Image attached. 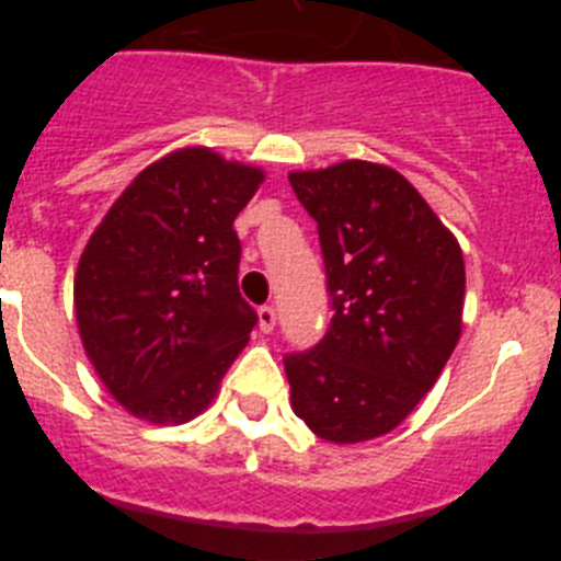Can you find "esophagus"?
Here are the masks:
<instances>
[{"label": "esophagus", "instance_id": "34e87169", "mask_svg": "<svg viewBox=\"0 0 561 561\" xmlns=\"http://www.w3.org/2000/svg\"><path fill=\"white\" fill-rule=\"evenodd\" d=\"M275 320L277 314L272 306H261V309H257V329L264 331V334H270V331L275 329Z\"/></svg>", "mask_w": 561, "mask_h": 561}]
</instances>
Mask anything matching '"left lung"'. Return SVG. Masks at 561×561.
<instances>
[{
	"label": "left lung",
	"instance_id": "obj_1",
	"mask_svg": "<svg viewBox=\"0 0 561 561\" xmlns=\"http://www.w3.org/2000/svg\"><path fill=\"white\" fill-rule=\"evenodd\" d=\"M289 182L317 221L334 309L323 340L284 359L291 410L331 444L379 438L419 408L458 345L463 252L393 168L345 160Z\"/></svg>",
	"mask_w": 561,
	"mask_h": 561
}]
</instances>
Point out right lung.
<instances>
[{"mask_svg":"<svg viewBox=\"0 0 561 561\" xmlns=\"http://www.w3.org/2000/svg\"><path fill=\"white\" fill-rule=\"evenodd\" d=\"M266 173L205 146L151 162L89 236L78 334L114 401L148 424L210 408L257 314L238 291L232 221Z\"/></svg>","mask_w":561,"mask_h":561,"instance_id":"1","label":"right lung"}]
</instances>
